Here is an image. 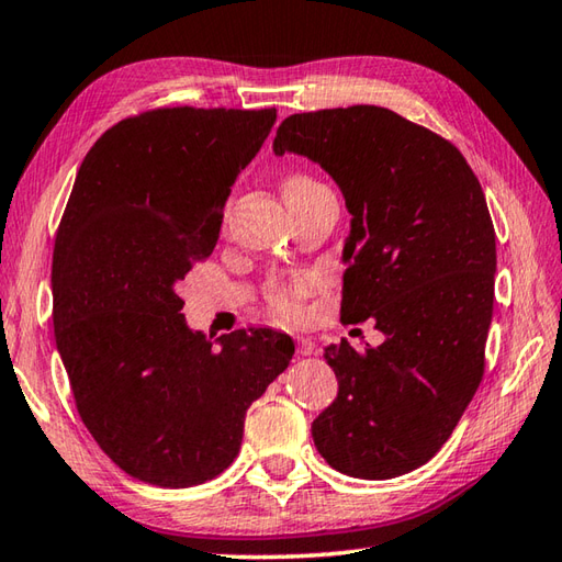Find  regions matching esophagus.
<instances>
[{
  "label": "esophagus",
  "mask_w": 562,
  "mask_h": 562,
  "mask_svg": "<svg viewBox=\"0 0 562 562\" xmlns=\"http://www.w3.org/2000/svg\"><path fill=\"white\" fill-rule=\"evenodd\" d=\"M297 353H301V357H311V353H317V345L307 337H297Z\"/></svg>",
  "instance_id": "obj_1"
}]
</instances>
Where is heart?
<instances>
[{
    "instance_id": "1",
    "label": "heart",
    "mask_w": 562,
    "mask_h": 562,
    "mask_svg": "<svg viewBox=\"0 0 562 562\" xmlns=\"http://www.w3.org/2000/svg\"><path fill=\"white\" fill-rule=\"evenodd\" d=\"M283 199L285 201H295V199H305L311 193L323 191L325 187L305 171H289L283 177ZM307 293H311V281L307 279H295V281H283L271 285L269 291V303L273 307V313L285 317V319H297L303 315V303Z\"/></svg>"
}]
</instances>
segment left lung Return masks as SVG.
Here are the masks:
<instances>
[{"instance_id":"8db88e82","label":"left lung","mask_w":562,"mask_h":562,"mask_svg":"<svg viewBox=\"0 0 562 562\" xmlns=\"http://www.w3.org/2000/svg\"><path fill=\"white\" fill-rule=\"evenodd\" d=\"M273 153L313 159L351 213L341 323L385 341L325 349L339 393L313 422L335 471L387 480L451 437L485 373L495 303V227L483 187L446 137L381 106L285 119Z\"/></svg>"}]
</instances>
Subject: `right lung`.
Instances as JSON below:
<instances>
[{"label": "right lung", "mask_w": 562, "mask_h": 562, "mask_svg": "<svg viewBox=\"0 0 562 562\" xmlns=\"http://www.w3.org/2000/svg\"><path fill=\"white\" fill-rule=\"evenodd\" d=\"M277 109H153L119 121L77 171L53 249V325L79 417L113 463L157 487L221 475L247 407L293 339L189 329L179 281L211 257L239 171Z\"/></svg>", "instance_id": "add662e5"}]
</instances>
